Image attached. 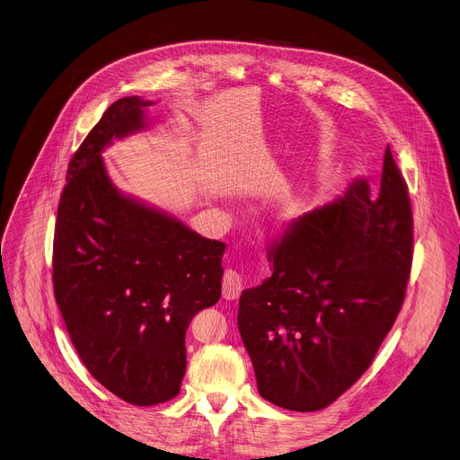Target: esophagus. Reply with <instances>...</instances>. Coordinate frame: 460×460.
<instances>
[{
    "label": "esophagus",
    "mask_w": 460,
    "mask_h": 460,
    "mask_svg": "<svg viewBox=\"0 0 460 460\" xmlns=\"http://www.w3.org/2000/svg\"><path fill=\"white\" fill-rule=\"evenodd\" d=\"M242 294V277L234 270H227L222 279V296L227 301L238 299Z\"/></svg>",
    "instance_id": "obj_1"
}]
</instances>
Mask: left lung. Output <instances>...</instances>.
Returning a JSON list of instances; mask_svg holds the SVG:
<instances>
[{
	"instance_id": "left-lung-1",
	"label": "left lung",
	"mask_w": 460,
	"mask_h": 460,
	"mask_svg": "<svg viewBox=\"0 0 460 460\" xmlns=\"http://www.w3.org/2000/svg\"><path fill=\"white\" fill-rule=\"evenodd\" d=\"M271 277L243 289L238 330L259 394L289 411L336 402L370 367L412 264L407 183L387 146L378 190L358 178L268 245Z\"/></svg>"
}]
</instances>
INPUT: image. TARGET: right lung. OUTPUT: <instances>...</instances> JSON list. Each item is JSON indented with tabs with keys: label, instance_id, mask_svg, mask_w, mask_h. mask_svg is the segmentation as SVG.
Listing matches in <instances>:
<instances>
[{
	"label": "right lung",
	"instance_id": "obj_1",
	"mask_svg": "<svg viewBox=\"0 0 460 460\" xmlns=\"http://www.w3.org/2000/svg\"><path fill=\"white\" fill-rule=\"evenodd\" d=\"M152 102H113L69 161L55 240L53 288L82 363L132 405L178 396L187 367L185 332L218 303L226 243L122 196L101 152L145 128Z\"/></svg>",
	"mask_w": 460,
	"mask_h": 460
}]
</instances>
